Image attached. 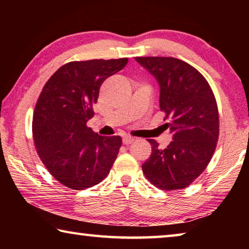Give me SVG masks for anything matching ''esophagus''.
<instances>
[{"mask_svg":"<svg viewBox=\"0 0 249 249\" xmlns=\"http://www.w3.org/2000/svg\"><path fill=\"white\" fill-rule=\"evenodd\" d=\"M134 141H135V138L132 137V136H129V135H125V136L123 137V144H124V145L132 144V142H133Z\"/></svg>","mask_w":249,"mask_h":249,"instance_id":"34e87169","label":"esophagus"}]
</instances>
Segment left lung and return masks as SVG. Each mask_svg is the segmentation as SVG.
I'll use <instances>...</instances> for the list:
<instances>
[{
  "label": "left lung",
  "mask_w": 249,
  "mask_h": 249,
  "mask_svg": "<svg viewBox=\"0 0 249 249\" xmlns=\"http://www.w3.org/2000/svg\"><path fill=\"white\" fill-rule=\"evenodd\" d=\"M160 88L159 107L169 117L172 141L160 149L148 140L151 155L142 172L162 190H178L192 183L208 166L218 138V111L209 83L187 62L172 57H136Z\"/></svg>",
  "instance_id": "left-lung-1"
}]
</instances>
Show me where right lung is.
Here are the masks:
<instances>
[{
    "instance_id": "1",
    "label": "right lung",
    "mask_w": 249,
    "mask_h": 249,
    "mask_svg": "<svg viewBox=\"0 0 249 249\" xmlns=\"http://www.w3.org/2000/svg\"><path fill=\"white\" fill-rule=\"evenodd\" d=\"M127 58L72 61L46 82L33 116L36 150L54 179L74 190L93 187L108 175L122 145L88 127L102 82Z\"/></svg>"
}]
</instances>
